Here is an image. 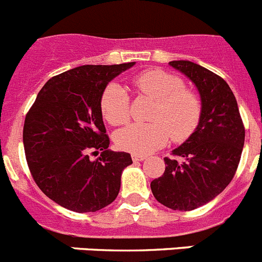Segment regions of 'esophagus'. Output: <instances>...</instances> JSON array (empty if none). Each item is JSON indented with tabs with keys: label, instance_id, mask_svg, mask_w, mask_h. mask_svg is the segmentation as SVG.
<instances>
[{
	"label": "esophagus",
	"instance_id": "esophagus-1",
	"mask_svg": "<svg viewBox=\"0 0 262 262\" xmlns=\"http://www.w3.org/2000/svg\"><path fill=\"white\" fill-rule=\"evenodd\" d=\"M146 158V156L144 154H133V161L134 162H141Z\"/></svg>",
	"mask_w": 262,
	"mask_h": 262
}]
</instances>
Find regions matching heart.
I'll use <instances>...</instances> for the list:
<instances>
[{
    "mask_svg": "<svg viewBox=\"0 0 262 262\" xmlns=\"http://www.w3.org/2000/svg\"><path fill=\"white\" fill-rule=\"evenodd\" d=\"M141 95L156 101L149 123H133L114 136L121 150L148 154L166 145L168 139L184 141L195 131L202 114V104L194 92L184 89V82L175 74L151 69L133 81ZM129 95L119 83H111L101 96V113L113 126L129 119Z\"/></svg>",
    "mask_w": 262,
    "mask_h": 262,
    "instance_id": "obj_1",
    "label": "heart"
}]
</instances>
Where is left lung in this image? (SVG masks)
Segmentation results:
<instances>
[{
	"instance_id": "obj_1",
	"label": "left lung",
	"mask_w": 262,
	"mask_h": 262,
	"mask_svg": "<svg viewBox=\"0 0 262 262\" xmlns=\"http://www.w3.org/2000/svg\"><path fill=\"white\" fill-rule=\"evenodd\" d=\"M196 87L202 114L195 131L164 158L166 170L150 183L157 201L176 211H191L212 201L234 178L245 145V127L235 96L213 72L189 60L170 61Z\"/></svg>"
}]
</instances>
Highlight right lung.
Here are the masks:
<instances>
[{
    "instance_id": "obj_1",
    "label": "right lung",
    "mask_w": 262,
    "mask_h": 262,
    "mask_svg": "<svg viewBox=\"0 0 262 262\" xmlns=\"http://www.w3.org/2000/svg\"><path fill=\"white\" fill-rule=\"evenodd\" d=\"M134 66H82L52 77L27 114L23 143L32 176L67 210L96 212L118 195L133 159L108 149L101 96L112 79ZM89 150H101V157L91 161Z\"/></svg>"
}]
</instances>
